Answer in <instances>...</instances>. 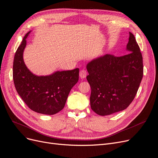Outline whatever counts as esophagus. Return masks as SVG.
I'll return each instance as SVG.
<instances>
[{
	"mask_svg": "<svg viewBox=\"0 0 158 158\" xmlns=\"http://www.w3.org/2000/svg\"><path fill=\"white\" fill-rule=\"evenodd\" d=\"M86 75H87L86 70L85 69H81V71H80V72H79V77L81 78H83H83H85L86 77Z\"/></svg>",
	"mask_w": 158,
	"mask_h": 158,
	"instance_id": "34e87169",
	"label": "esophagus"
}]
</instances>
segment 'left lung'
<instances>
[{
    "label": "left lung",
    "instance_id": "obj_1",
    "mask_svg": "<svg viewBox=\"0 0 158 158\" xmlns=\"http://www.w3.org/2000/svg\"><path fill=\"white\" fill-rule=\"evenodd\" d=\"M127 50L129 53L126 55L107 54L87 64L90 107L99 115L126 109L137 94L143 75V56L131 32Z\"/></svg>",
    "mask_w": 158,
    "mask_h": 158
}]
</instances>
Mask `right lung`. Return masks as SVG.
Returning a JSON list of instances; mask_svg holds the SVG:
<instances>
[{"label":"right lung","instance_id":"obj_1","mask_svg":"<svg viewBox=\"0 0 158 158\" xmlns=\"http://www.w3.org/2000/svg\"><path fill=\"white\" fill-rule=\"evenodd\" d=\"M26 34L14 56L13 79L15 89L27 106L34 111L52 115L64 107L69 93L79 80V68L56 72L51 75L36 76L23 61Z\"/></svg>","mask_w":158,"mask_h":158}]
</instances>
